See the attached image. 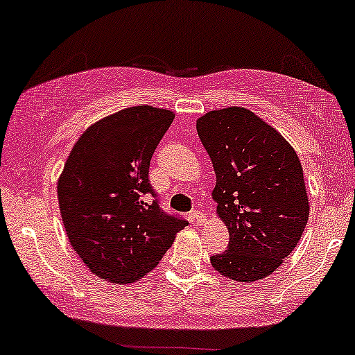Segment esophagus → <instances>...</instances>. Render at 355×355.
I'll return each mask as SVG.
<instances>
[{"label":"esophagus","instance_id":"1","mask_svg":"<svg viewBox=\"0 0 355 355\" xmlns=\"http://www.w3.org/2000/svg\"><path fill=\"white\" fill-rule=\"evenodd\" d=\"M191 216H192V220L197 223V225H202V223H205V215H203V213L200 211V210H193L192 213H191Z\"/></svg>","mask_w":355,"mask_h":355}]
</instances>
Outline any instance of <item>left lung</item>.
Returning <instances> with one entry per match:
<instances>
[{"instance_id": "left-lung-1", "label": "left lung", "mask_w": 355, "mask_h": 355, "mask_svg": "<svg viewBox=\"0 0 355 355\" xmlns=\"http://www.w3.org/2000/svg\"><path fill=\"white\" fill-rule=\"evenodd\" d=\"M197 132L216 174L218 218L230 231V245L211 257V265L239 283L265 278L295 249L309 220L297 153L239 106L208 111L197 119Z\"/></svg>"}]
</instances>
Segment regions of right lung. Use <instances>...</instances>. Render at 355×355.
Listing matches in <instances>:
<instances>
[{
  "label": "right lung",
  "mask_w": 355,
  "mask_h": 355,
  "mask_svg": "<svg viewBox=\"0 0 355 355\" xmlns=\"http://www.w3.org/2000/svg\"><path fill=\"white\" fill-rule=\"evenodd\" d=\"M173 119V111L148 105L121 110L92 124L66 159L58 179L66 234L101 279L139 281L187 226L150 198V159Z\"/></svg>",
  "instance_id": "add662e5"
}]
</instances>
